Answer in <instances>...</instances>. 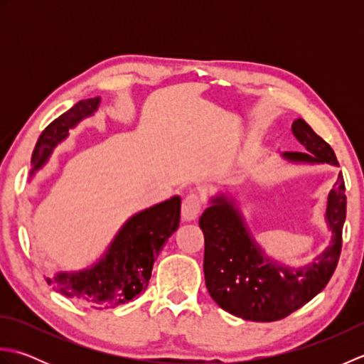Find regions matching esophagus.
Masks as SVG:
<instances>
[{
	"instance_id": "esophagus-1",
	"label": "esophagus",
	"mask_w": 364,
	"mask_h": 364,
	"mask_svg": "<svg viewBox=\"0 0 364 364\" xmlns=\"http://www.w3.org/2000/svg\"><path fill=\"white\" fill-rule=\"evenodd\" d=\"M200 211H202V198L197 194H189L184 197L181 203V218L184 222L196 220Z\"/></svg>"
}]
</instances>
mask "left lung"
<instances>
[{"label":"left lung","instance_id":"8db88e82","mask_svg":"<svg viewBox=\"0 0 364 364\" xmlns=\"http://www.w3.org/2000/svg\"><path fill=\"white\" fill-rule=\"evenodd\" d=\"M292 134L305 151H284L280 158L296 166L330 164L339 167L335 151L304 119L292 123ZM343 175L327 196L326 223L330 244L313 262L292 267L269 258L253 237L241 202L227 192L208 197L198 225L205 236V283L222 310L245 321L272 322L289 316L326 288L335 272L346 222Z\"/></svg>","mask_w":364,"mask_h":364}]
</instances>
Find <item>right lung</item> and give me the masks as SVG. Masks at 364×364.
I'll list each match as a JSON object with an SVG mask.
<instances>
[{"label": "right lung", "instance_id": "obj_1", "mask_svg": "<svg viewBox=\"0 0 364 364\" xmlns=\"http://www.w3.org/2000/svg\"><path fill=\"white\" fill-rule=\"evenodd\" d=\"M100 103V97L81 100L42 131L31 156L29 183L48 164L70 129L92 117ZM180 210L181 197L173 196L134 213L94 262L80 270H59L46 282L56 292L97 310L128 304L149 286L154 259L180 225Z\"/></svg>", "mask_w": 364, "mask_h": 364}]
</instances>
